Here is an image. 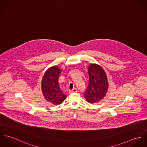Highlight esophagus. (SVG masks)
Here are the masks:
<instances>
[{
    "instance_id": "esophagus-1",
    "label": "esophagus",
    "mask_w": 147,
    "mask_h": 147,
    "mask_svg": "<svg viewBox=\"0 0 147 147\" xmlns=\"http://www.w3.org/2000/svg\"><path fill=\"white\" fill-rule=\"evenodd\" d=\"M78 92V89H77L76 88H74V89H73L72 90H69V93H76V92Z\"/></svg>"
}]
</instances>
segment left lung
I'll list each match as a JSON object with an SVG mask.
<instances>
[{
  "instance_id": "8db88e82",
  "label": "left lung",
  "mask_w": 147,
  "mask_h": 147,
  "mask_svg": "<svg viewBox=\"0 0 147 147\" xmlns=\"http://www.w3.org/2000/svg\"><path fill=\"white\" fill-rule=\"evenodd\" d=\"M89 83L84 96L90 104L97 103L107 93L109 84L104 69L97 64H90L88 67Z\"/></svg>"
}]
</instances>
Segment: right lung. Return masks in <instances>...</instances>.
Listing matches in <instances>:
<instances>
[{
  "instance_id": "obj_1",
  "label": "right lung",
  "mask_w": 147,
  "mask_h": 147,
  "mask_svg": "<svg viewBox=\"0 0 147 147\" xmlns=\"http://www.w3.org/2000/svg\"><path fill=\"white\" fill-rule=\"evenodd\" d=\"M61 72V69L57 65H54L45 71L42 78V94L47 101L55 105H60L67 97L61 89L58 83Z\"/></svg>"
}]
</instances>
